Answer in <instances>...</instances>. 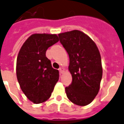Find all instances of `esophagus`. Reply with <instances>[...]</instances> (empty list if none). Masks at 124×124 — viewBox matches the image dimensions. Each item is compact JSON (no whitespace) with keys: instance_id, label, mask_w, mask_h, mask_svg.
<instances>
[{"instance_id":"1","label":"esophagus","mask_w":124,"mask_h":124,"mask_svg":"<svg viewBox=\"0 0 124 124\" xmlns=\"http://www.w3.org/2000/svg\"><path fill=\"white\" fill-rule=\"evenodd\" d=\"M59 71H60V72H61V73H63L64 72V69L63 68V67H60V68H59Z\"/></svg>"}]
</instances>
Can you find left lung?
<instances>
[{"instance_id":"obj_1","label":"left lung","mask_w":124,"mask_h":124,"mask_svg":"<svg viewBox=\"0 0 124 124\" xmlns=\"http://www.w3.org/2000/svg\"><path fill=\"white\" fill-rule=\"evenodd\" d=\"M60 42L69 57V70L72 81L65 87L69 100L86 106L98 93L103 69L100 52L95 43L83 32L73 30L59 34Z\"/></svg>"}]
</instances>
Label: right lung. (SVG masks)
Returning a JSON list of instances; mask_svg holds the SVG:
<instances>
[{"mask_svg": "<svg viewBox=\"0 0 124 124\" xmlns=\"http://www.w3.org/2000/svg\"><path fill=\"white\" fill-rule=\"evenodd\" d=\"M58 41L55 34H33L19 50L16 63L17 81L24 94L34 103L47 100L59 81V70L53 68L46 57V50Z\"/></svg>", "mask_w": 124, "mask_h": 124, "instance_id": "obj_1", "label": "right lung"}]
</instances>
